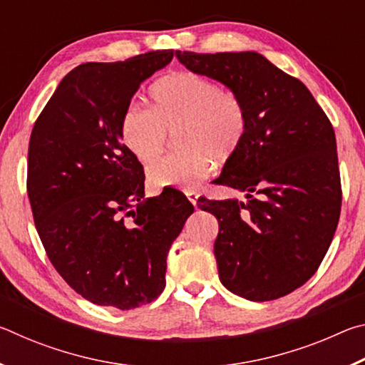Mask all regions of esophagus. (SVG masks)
<instances>
[{"label":"esophagus","mask_w":365,"mask_h":365,"mask_svg":"<svg viewBox=\"0 0 365 365\" xmlns=\"http://www.w3.org/2000/svg\"><path fill=\"white\" fill-rule=\"evenodd\" d=\"M185 195H187L188 201L191 202V205L196 206V201H197V193H196V191H193V190H187V191H185Z\"/></svg>","instance_id":"esophagus-1"}]
</instances>
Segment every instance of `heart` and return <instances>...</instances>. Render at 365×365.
<instances>
[{
  "mask_svg": "<svg viewBox=\"0 0 365 365\" xmlns=\"http://www.w3.org/2000/svg\"><path fill=\"white\" fill-rule=\"evenodd\" d=\"M177 133L182 148L148 168L156 188L193 187L224 164L242 146L248 130V113L240 98L196 72H177L160 78L150 91V109L128 106L120 117L123 146L140 163L159 158L168 132Z\"/></svg>",
  "mask_w": 365,
  "mask_h": 365,
  "instance_id": "heart-1",
  "label": "heart"
}]
</instances>
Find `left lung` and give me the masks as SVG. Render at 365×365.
<instances>
[{"label":"left lung","instance_id":"left-lung-1","mask_svg":"<svg viewBox=\"0 0 365 365\" xmlns=\"http://www.w3.org/2000/svg\"><path fill=\"white\" fill-rule=\"evenodd\" d=\"M175 56L225 85L248 113L242 146L214 180L246 200H197L219 220V279L245 299L282 298L316 274L336 230L341 183L331 123L306 85L262 54Z\"/></svg>","mask_w":365,"mask_h":365}]
</instances>
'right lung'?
Returning <instances> with one entry per match:
<instances>
[{"mask_svg":"<svg viewBox=\"0 0 365 365\" xmlns=\"http://www.w3.org/2000/svg\"><path fill=\"white\" fill-rule=\"evenodd\" d=\"M174 51L86 63L61 80L29 143L27 193L49 261L98 306L128 311L165 287L168 252L195 207L164 188L145 200V172L122 145L120 117Z\"/></svg>","mask_w":365,"mask_h":365,"instance_id":"add662e5","label":"right lung"}]
</instances>
